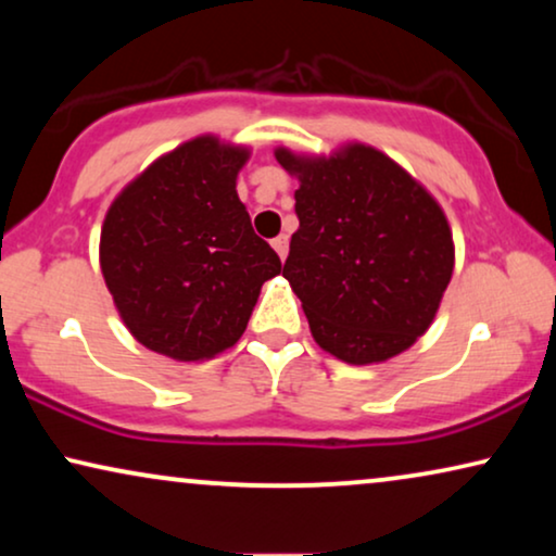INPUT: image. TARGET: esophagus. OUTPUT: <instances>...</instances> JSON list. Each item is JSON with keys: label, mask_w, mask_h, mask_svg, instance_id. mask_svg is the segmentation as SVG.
I'll use <instances>...</instances> for the list:
<instances>
[{"label": "esophagus", "mask_w": 556, "mask_h": 556, "mask_svg": "<svg viewBox=\"0 0 556 556\" xmlns=\"http://www.w3.org/2000/svg\"><path fill=\"white\" fill-rule=\"evenodd\" d=\"M270 245L280 255V261H286V255H288V238H286V235H278V238H273Z\"/></svg>", "instance_id": "obj_1"}]
</instances>
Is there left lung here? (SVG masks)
<instances>
[{
	"label": "left lung",
	"mask_w": 556,
	"mask_h": 556,
	"mask_svg": "<svg viewBox=\"0 0 556 556\" xmlns=\"http://www.w3.org/2000/svg\"><path fill=\"white\" fill-rule=\"evenodd\" d=\"M295 189L299 230L283 278L316 344L346 364H379L430 329L453 276L447 217L428 189L367 143L331 156L276 149Z\"/></svg>",
	"instance_id": "1"
}]
</instances>
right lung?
Instances as JSON below:
<instances>
[{
    "mask_svg": "<svg viewBox=\"0 0 556 556\" xmlns=\"http://www.w3.org/2000/svg\"><path fill=\"white\" fill-rule=\"evenodd\" d=\"M250 149L197 136L159 156L105 212L101 270L121 321L151 352L202 362L238 344L280 257L240 202Z\"/></svg>",
    "mask_w": 556,
    "mask_h": 556,
    "instance_id": "right-lung-1",
    "label": "right lung"
}]
</instances>
